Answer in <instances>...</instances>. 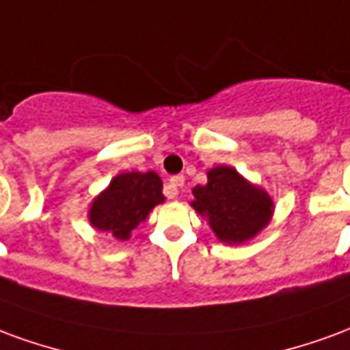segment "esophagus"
Returning a JSON list of instances; mask_svg holds the SVG:
<instances>
[{
  "label": "esophagus",
  "mask_w": 350,
  "mask_h": 350,
  "mask_svg": "<svg viewBox=\"0 0 350 350\" xmlns=\"http://www.w3.org/2000/svg\"><path fill=\"white\" fill-rule=\"evenodd\" d=\"M185 185V175H175V177L170 178V183L165 185L164 192L165 196L170 198V200H173V198H177L178 193V188Z\"/></svg>",
  "instance_id": "1"
}]
</instances>
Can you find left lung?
I'll return each mask as SVG.
<instances>
[{
    "mask_svg": "<svg viewBox=\"0 0 350 350\" xmlns=\"http://www.w3.org/2000/svg\"><path fill=\"white\" fill-rule=\"evenodd\" d=\"M190 205L208 220L214 234L226 244H242L269 226L274 203L259 186L234 167L218 165L206 173V185L192 190Z\"/></svg>",
    "mask_w": 350,
    "mask_h": 350,
    "instance_id": "8db88e82",
    "label": "left lung"
}]
</instances>
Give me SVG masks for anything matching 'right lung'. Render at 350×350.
<instances>
[{"mask_svg": "<svg viewBox=\"0 0 350 350\" xmlns=\"http://www.w3.org/2000/svg\"><path fill=\"white\" fill-rule=\"evenodd\" d=\"M164 200L158 173H119L93 200L89 221L94 229L113 234L117 241H129L130 233Z\"/></svg>", "mask_w": 350, "mask_h": 350, "instance_id": "add662e5", "label": "right lung"}]
</instances>
